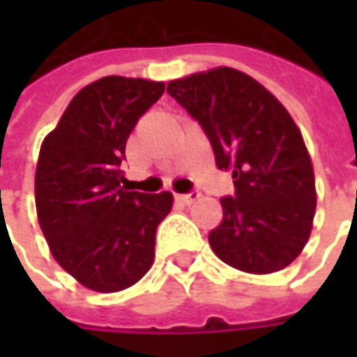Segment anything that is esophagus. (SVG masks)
Segmentation results:
<instances>
[{
    "label": "esophagus",
    "mask_w": 357,
    "mask_h": 357,
    "mask_svg": "<svg viewBox=\"0 0 357 357\" xmlns=\"http://www.w3.org/2000/svg\"><path fill=\"white\" fill-rule=\"evenodd\" d=\"M199 199V193H189V195H176V201L181 202V204H185V206H189V204H193L195 201Z\"/></svg>",
    "instance_id": "esophagus-1"
}]
</instances>
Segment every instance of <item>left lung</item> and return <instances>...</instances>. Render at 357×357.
<instances>
[{"mask_svg": "<svg viewBox=\"0 0 357 357\" xmlns=\"http://www.w3.org/2000/svg\"><path fill=\"white\" fill-rule=\"evenodd\" d=\"M168 93L199 120L216 166L231 170L235 197L208 235L214 255L245 273L287 268L314 227L315 178L304 137L275 95L252 76L218 66L168 82Z\"/></svg>", "mask_w": 357, "mask_h": 357, "instance_id": "obj_1", "label": "left lung"}]
</instances>
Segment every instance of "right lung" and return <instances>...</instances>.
<instances>
[{
	"label": "right lung",
	"instance_id": "obj_1",
	"mask_svg": "<svg viewBox=\"0 0 357 357\" xmlns=\"http://www.w3.org/2000/svg\"><path fill=\"white\" fill-rule=\"evenodd\" d=\"M164 93V82L105 76L74 95L45 135L36 164L38 222L53 258L95 292L124 291L155 262L156 227L168 191H128L126 141Z\"/></svg>",
	"mask_w": 357,
	"mask_h": 357
}]
</instances>
